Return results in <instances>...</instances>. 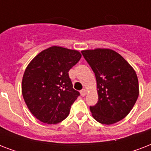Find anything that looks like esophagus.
<instances>
[{"mask_svg": "<svg viewBox=\"0 0 151 151\" xmlns=\"http://www.w3.org/2000/svg\"><path fill=\"white\" fill-rule=\"evenodd\" d=\"M86 93V91L85 89H83V90H82L81 91H80V94H81L82 96H85Z\"/></svg>", "mask_w": 151, "mask_h": 151, "instance_id": "1", "label": "esophagus"}]
</instances>
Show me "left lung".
<instances>
[{"instance_id":"obj_1","label":"left lung","mask_w":151,"mask_h":151,"mask_svg":"<svg viewBox=\"0 0 151 151\" xmlns=\"http://www.w3.org/2000/svg\"><path fill=\"white\" fill-rule=\"evenodd\" d=\"M81 52L96 79L98 101L90 107L93 117L104 125L118 122L129 113L138 98L136 72L121 55L110 49Z\"/></svg>"}]
</instances>
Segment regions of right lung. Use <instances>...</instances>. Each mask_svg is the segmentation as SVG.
I'll list each match as a JSON object with an SVG mask.
<instances>
[{"label":"right lung","mask_w":151,"mask_h":151,"mask_svg":"<svg viewBox=\"0 0 151 151\" xmlns=\"http://www.w3.org/2000/svg\"><path fill=\"white\" fill-rule=\"evenodd\" d=\"M81 57L77 50L54 46L37 55L26 68L22 83L24 101L43 123L65 119L80 95L72 88L68 72Z\"/></svg>","instance_id":"1"}]
</instances>
